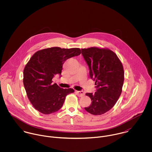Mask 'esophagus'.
I'll return each mask as SVG.
<instances>
[{
	"label": "esophagus",
	"mask_w": 152,
	"mask_h": 152,
	"mask_svg": "<svg viewBox=\"0 0 152 152\" xmlns=\"http://www.w3.org/2000/svg\"><path fill=\"white\" fill-rule=\"evenodd\" d=\"M76 93H77V94L78 95V96H80V97H81V96H83L84 95H85V93H84V92H83V91H76Z\"/></svg>",
	"instance_id": "obj_1"
}]
</instances>
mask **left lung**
Here are the masks:
<instances>
[{
	"instance_id": "obj_1",
	"label": "left lung",
	"mask_w": 152,
	"mask_h": 152,
	"mask_svg": "<svg viewBox=\"0 0 152 152\" xmlns=\"http://www.w3.org/2000/svg\"><path fill=\"white\" fill-rule=\"evenodd\" d=\"M81 54L88 65L90 78L95 81L96 91L87 93L91 104L84 108L94 115H101L115 105L124 81L123 65L116 54L109 49L91 47L82 48Z\"/></svg>"
}]
</instances>
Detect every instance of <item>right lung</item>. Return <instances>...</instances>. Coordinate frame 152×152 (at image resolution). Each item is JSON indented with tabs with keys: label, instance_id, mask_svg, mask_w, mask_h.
<instances>
[{
	"label": "right lung",
	"instance_id": "add662e5",
	"mask_svg": "<svg viewBox=\"0 0 152 152\" xmlns=\"http://www.w3.org/2000/svg\"><path fill=\"white\" fill-rule=\"evenodd\" d=\"M78 48L51 47L37 51L31 57L23 71V84L27 97L34 108L45 115L61 108L72 88L63 89L53 84L54 75L61 74L65 61L79 56Z\"/></svg>",
	"mask_w": 152,
	"mask_h": 152
}]
</instances>
